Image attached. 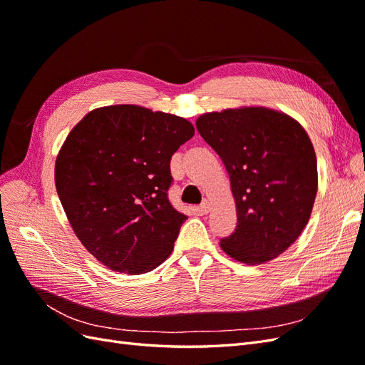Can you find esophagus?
<instances>
[{
	"label": "esophagus",
	"mask_w": 365,
	"mask_h": 365,
	"mask_svg": "<svg viewBox=\"0 0 365 365\" xmlns=\"http://www.w3.org/2000/svg\"><path fill=\"white\" fill-rule=\"evenodd\" d=\"M210 212V204L208 201H204L201 205H200V213L201 215H207Z\"/></svg>",
	"instance_id": "esophagus-1"
}]
</instances>
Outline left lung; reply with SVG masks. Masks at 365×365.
<instances>
[{
    "instance_id": "obj_1",
    "label": "left lung",
    "mask_w": 365,
    "mask_h": 365,
    "mask_svg": "<svg viewBox=\"0 0 365 365\" xmlns=\"http://www.w3.org/2000/svg\"><path fill=\"white\" fill-rule=\"evenodd\" d=\"M196 129L222 160L236 202V230L220 248L247 264L279 257L302 235L315 202L317 157L307 132L267 106L205 113Z\"/></svg>"
}]
</instances>
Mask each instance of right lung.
I'll use <instances>...</instances> for the list:
<instances>
[{
    "label": "right lung",
    "mask_w": 365,
    "mask_h": 365,
    "mask_svg": "<svg viewBox=\"0 0 365 365\" xmlns=\"http://www.w3.org/2000/svg\"><path fill=\"white\" fill-rule=\"evenodd\" d=\"M195 135L182 117L96 108L65 138L54 182L74 235L106 268L137 275L170 256L187 219L168 200L170 158Z\"/></svg>",
    "instance_id": "obj_1"
}]
</instances>
